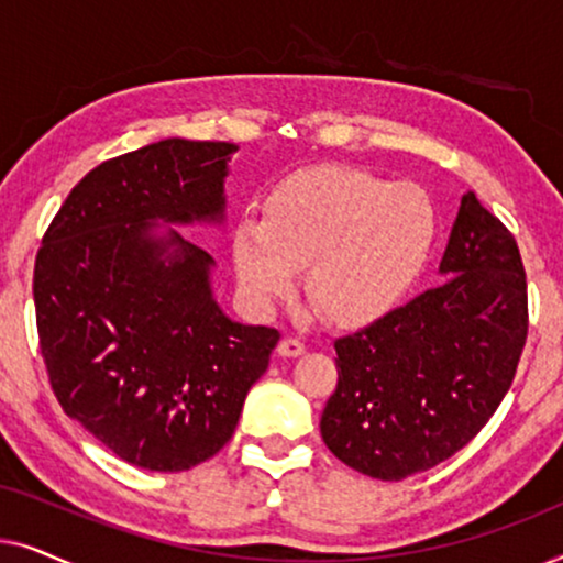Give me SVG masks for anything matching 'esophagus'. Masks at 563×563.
<instances>
[{"label": "esophagus", "mask_w": 563, "mask_h": 563, "mask_svg": "<svg viewBox=\"0 0 563 563\" xmlns=\"http://www.w3.org/2000/svg\"><path fill=\"white\" fill-rule=\"evenodd\" d=\"M305 341L302 338H295V335H287V338H282L279 341V356H287V358H295V356H299V353H305Z\"/></svg>", "instance_id": "esophagus-1"}]
</instances>
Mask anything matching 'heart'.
<instances>
[{
	"mask_svg": "<svg viewBox=\"0 0 563 563\" xmlns=\"http://www.w3.org/2000/svg\"><path fill=\"white\" fill-rule=\"evenodd\" d=\"M435 210L418 184H391L356 166H314L282 179L264 218L233 230L235 274L251 297L305 295L335 325H364L395 307L426 264Z\"/></svg>",
	"mask_w": 563,
	"mask_h": 563,
	"instance_id": "obj_1",
	"label": "heart"
}]
</instances>
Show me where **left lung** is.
I'll return each instance as SVG.
<instances>
[{
  "label": "left lung",
  "instance_id": "8db88e82",
  "mask_svg": "<svg viewBox=\"0 0 563 563\" xmlns=\"http://www.w3.org/2000/svg\"><path fill=\"white\" fill-rule=\"evenodd\" d=\"M441 287L335 341L338 387L322 441L382 482L428 472L464 449L503 402L528 338V284L510 230L461 197Z\"/></svg>",
  "mask_w": 563,
  "mask_h": 563
}]
</instances>
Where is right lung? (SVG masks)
Instances as JSON below:
<instances>
[{"mask_svg": "<svg viewBox=\"0 0 563 563\" xmlns=\"http://www.w3.org/2000/svg\"><path fill=\"white\" fill-rule=\"evenodd\" d=\"M233 143L168 137L84 176L45 230L33 299L51 389L114 456L184 472L235 433L279 330L212 299V256L153 220L220 222Z\"/></svg>", "mask_w": 563, "mask_h": 563, "instance_id": "add662e5", "label": "right lung"}]
</instances>
